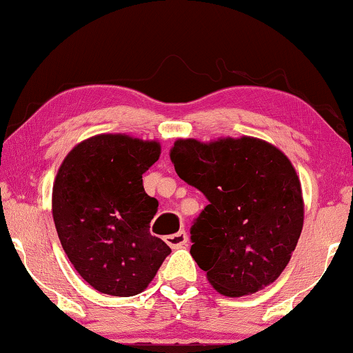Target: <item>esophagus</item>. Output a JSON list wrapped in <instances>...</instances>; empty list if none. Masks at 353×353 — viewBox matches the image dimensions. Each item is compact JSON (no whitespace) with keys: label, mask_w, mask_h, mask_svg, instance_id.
Listing matches in <instances>:
<instances>
[{"label":"esophagus","mask_w":353,"mask_h":353,"mask_svg":"<svg viewBox=\"0 0 353 353\" xmlns=\"http://www.w3.org/2000/svg\"><path fill=\"white\" fill-rule=\"evenodd\" d=\"M165 243L170 245L172 249H178V248H183V245H186L188 243V234L185 230H180L178 233L175 234H170V236H165Z\"/></svg>","instance_id":"34e87169"}]
</instances>
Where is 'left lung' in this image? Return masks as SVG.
<instances>
[{"label":"left lung","instance_id":"8db88e82","mask_svg":"<svg viewBox=\"0 0 353 353\" xmlns=\"http://www.w3.org/2000/svg\"><path fill=\"white\" fill-rule=\"evenodd\" d=\"M170 161L209 199L191 226V255L215 291L241 297L276 281L303 226L301 180L284 152L252 137L180 138Z\"/></svg>","mask_w":353,"mask_h":353}]
</instances>
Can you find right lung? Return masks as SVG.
<instances>
[{"instance_id":"obj_1","label":"right lung","mask_w":353,"mask_h":353,"mask_svg":"<svg viewBox=\"0 0 353 353\" xmlns=\"http://www.w3.org/2000/svg\"><path fill=\"white\" fill-rule=\"evenodd\" d=\"M161 144L103 133L77 144L52 185V219L62 249L96 291L137 296L148 288L170 248L149 231L159 202L143 173Z\"/></svg>"}]
</instances>
